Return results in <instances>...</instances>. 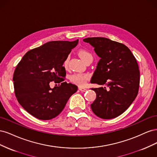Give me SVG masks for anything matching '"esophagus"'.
I'll list each match as a JSON object with an SVG mask.
<instances>
[{
  "label": "esophagus",
  "mask_w": 157,
  "mask_h": 157,
  "mask_svg": "<svg viewBox=\"0 0 157 157\" xmlns=\"http://www.w3.org/2000/svg\"><path fill=\"white\" fill-rule=\"evenodd\" d=\"M78 89H79V90H80V91H81V92H86V90H87L86 88H84L80 87V86L78 87Z\"/></svg>",
  "instance_id": "obj_1"
}]
</instances>
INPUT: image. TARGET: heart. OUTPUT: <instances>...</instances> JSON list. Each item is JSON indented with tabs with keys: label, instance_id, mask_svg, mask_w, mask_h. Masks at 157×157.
Returning <instances> with one entry per match:
<instances>
[{
	"label": "heart",
	"instance_id": "obj_1",
	"mask_svg": "<svg viewBox=\"0 0 157 157\" xmlns=\"http://www.w3.org/2000/svg\"><path fill=\"white\" fill-rule=\"evenodd\" d=\"M78 55L80 58L83 61L88 58H92L91 54L86 50H80L78 52ZM68 63V58L65 59L63 63V65L65 67L67 65ZM70 80L73 83L77 84L78 86H83L86 83L87 80L89 79V75L88 74H82V73H75L70 76Z\"/></svg>",
	"mask_w": 157,
	"mask_h": 157
}]
</instances>
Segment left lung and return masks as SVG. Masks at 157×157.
Instances as JSON below:
<instances>
[{
    "label": "left lung",
    "mask_w": 157,
    "mask_h": 157,
    "mask_svg": "<svg viewBox=\"0 0 157 157\" xmlns=\"http://www.w3.org/2000/svg\"><path fill=\"white\" fill-rule=\"evenodd\" d=\"M83 41L94 47L100 58L90 82L107 87L92 89L96 94L92 110L103 119L115 118L130 107L138 93L137 61L126 46L107 38H86Z\"/></svg>",
    "instance_id": "8db88e82"
}]
</instances>
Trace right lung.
<instances>
[{
  "mask_svg": "<svg viewBox=\"0 0 157 157\" xmlns=\"http://www.w3.org/2000/svg\"><path fill=\"white\" fill-rule=\"evenodd\" d=\"M78 40L50 41L27 52L13 73L14 92L19 103L40 120H50L63 111L68 99L78 87L63 82V66ZM61 83L52 89L51 82Z\"/></svg>",
  "mask_w": 157,
  "mask_h": 157,
  "instance_id": "right-lung-1",
  "label": "right lung"
}]
</instances>
